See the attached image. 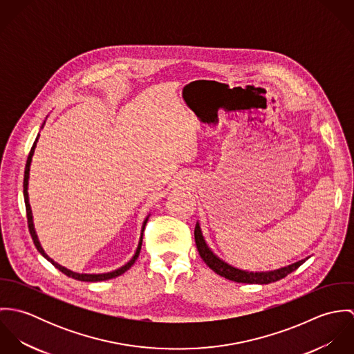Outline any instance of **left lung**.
<instances>
[{
  "instance_id": "8db88e82",
  "label": "left lung",
  "mask_w": 354,
  "mask_h": 354,
  "mask_svg": "<svg viewBox=\"0 0 354 354\" xmlns=\"http://www.w3.org/2000/svg\"><path fill=\"white\" fill-rule=\"evenodd\" d=\"M195 243L198 247L199 254L204 260V263L218 275L229 279V281H234L239 283H257V285H267L271 282H277L282 278H285L286 275H289L290 272H293L295 270H297L305 260L296 261L288 267H282L279 270H274V271H266V272H250V271H243L239 270L236 267L229 266L227 263H225L223 260H221L219 257H216L214 253L211 252V250L207 247L204 239H203L202 230L199 223H196L195 227Z\"/></svg>"
}]
</instances>
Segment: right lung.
<instances>
[{
  "instance_id": "1",
  "label": "right lung",
  "mask_w": 354,
  "mask_h": 354,
  "mask_svg": "<svg viewBox=\"0 0 354 354\" xmlns=\"http://www.w3.org/2000/svg\"><path fill=\"white\" fill-rule=\"evenodd\" d=\"M42 128H44V125H42ZM38 138H39V135L37 136V139H35V142H34V145H32V147H31V151L28 153L27 163H26V170H24V181H23V194H24V203H26V211H27L28 230H30V234H31V237H32V241H34V244H35L37 250L39 251V253H41L44 257H46V259L50 261L51 264H53L55 268H58L62 274H65L66 277H71V278H73V279H77V281H83V282H98V281L111 279V278H115V277H118V275L124 274L127 270H129V268L132 267V264L136 261V259H138V256H139V253H140V250H142V243H143V233H142V237H140V241H139L138 250H136V252L133 254V257H132V259H131L125 266H122L121 268H118V270H115V271H111V272H106V274H77V272H73V271H71V270H68V268H65V267L59 266V264H58V263H55L54 260H51L50 257L45 253L44 250H42V247H41V244H39V241H38V237H37V234H35V230H34L32 214H31V207H30V203H28V192H27V187H28V176H30V165H31V159H32V155H34V150H35V146H37ZM147 219H149V218H146V221H145L143 230H145V226H146V223H147ZM143 230H142V232H143Z\"/></svg>"
}]
</instances>
